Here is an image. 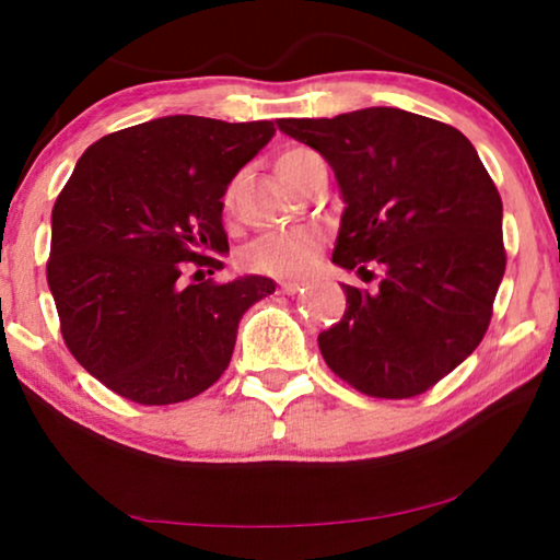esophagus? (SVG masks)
Segmentation results:
<instances>
[{
  "instance_id": "34e87169",
  "label": "esophagus",
  "mask_w": 560,
  "mask_h": 560,
  "mask_svg": "<svg viewBox=\"0 0 560 560\" xmlns=\"http://www.w3.org/2000/svg\"><path fill=\"white\" fill-rule=\"evenodd\" d=\"M280 293H285V295H295V293H303V285L301 282H280Z\"/></svg>"
}]
</instances>
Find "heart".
Returning a JSON list of instances; mask_svg holds the SVG:
<instances>
[{
    "instance_id": "1",
    "label": "heart",
    "mask_w": 560,
    "mask_h": 560,
    "mask_svg": "<svg viewBox=\"0 0 560 560\" xmlns=\"http://www.w3.org/2000/svg\"><path fill=\"white\" fill-rule=\"evenodd\" d=\"M320 163V155L311 148H290L282 152L275 163V171L290 188L301 190L305 175L311 167ZM236 186H229L224 196V209H234ZM320 247H324V234L318 229H285V232H270L257 236L244 252V265L249 270L272 275V278H301L311 272L318 262Z\"/></svg>"
}]
</instances>
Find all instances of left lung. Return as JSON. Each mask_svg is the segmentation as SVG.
Masks as SVG:
<instances>
[{
	"label": "left lung",
	"mask_w": 560,
	"mask_h": 560,
	"mask_svg": "<svg viewBox=\"0 0 560 560\" xmlns=\"http://www.w3.org/2000/svg\"><path fill=\"white\" fill-rule=\"evenodd\" d=\"M278 127L318 150L339 180L347 206L334 262L382 267L374 290L343 285L347 311L318 334L320 354L364 395L425 393L485 339L508 265L487 167L456 127L393 106Z\"/></svg>",
	"instance_id": "1"
}]
</instances>
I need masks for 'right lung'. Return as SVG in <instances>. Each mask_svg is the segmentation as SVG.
Instances as JSON below:
<instances>
[{
    "mask_svg": "<svg viewBox=\"0 0 560 560\" xmlns=\"http://www.w3.org/2000/svg\"><path fill=\"white\" fill-rule=\"evenodd\" d=\"M272 135V121L175 114L106 135L75 163L52 206L48 285L68 351L112 393L173 405L224 374L240 318L275 282L186 285L180 272L219 270L221 198Z\"/></svg>",
    "mask_w": 560,
    "mask_h": 560,
    "instance_id": "right-lung-1",
    "label": "right lung"
}]
</instances>
